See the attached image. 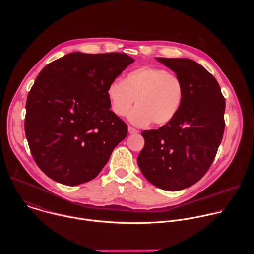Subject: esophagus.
<instances>
[{
    "instance_id": "1",
    "label": "esophagus",
    "mask_w": 254,
    "mask_h": 254,
    "mask_svg": "<svg viewBox=\"0 0 254 254\" xmlns=\"http://www.w3.org/2000/svg\"><path fill=\"white\" fill-rule=\"evenodd\" d=\"M128 132L130 133V134H134V133H137V130L135 129V128H133L132 127H128Z\"/></svg>"
}]
</instances>
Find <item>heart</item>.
Wrapping results in <instances>:
<instances>
[{"mask_svg": "<svg viewBox=\"0 0 254 254\" xmlns=\"http://www.w3.org/2000/svg\"><path fill=\"white\" fill-rule=\"evenodd\" d=\"M112 111L118 117L128 114L131 124L162 127L171 123L181 110L185 97L183 81L166 69L143 66L131 70L124 81L115 80L107 87Z\"/></svg>", "mask_w": 254, "mask_h": 254, "instance_id": "heart-1", "label": "heart"}]
</instances>
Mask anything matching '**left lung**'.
Instances as JSON below:
<instances>
[{
	"mask_svg": "<svg viewBox=\"0 0 254 254\" xmlns=\"http://www.w3.org/2000/svg\"><path fill=\"white\" fill-rule=\"evenodd\" d=\"M157 60L183 81L185 97L176 118L143 130L137 165L150 183L167 191L188 188L206 174L224 132L225 99L215 77L189 58Z\"/></svg>",
	"mask_w": 254,
	"mask_h": 254,
	"instance_id": "8db88e82",
	"label": "left lung"
}]
</instances>
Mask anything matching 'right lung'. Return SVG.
I'll use <instances>...</instances> for the list:
<instances>
[{"mask_svg": "<svg viewBox=\"0 0 254 254\" xmlns=\"http://www.w3.org/2000/svg\"><path fill=\"white\" fill-rule=\"evenodd\" d=\"M125 53H69L45 66L26 102L31 154L49 178L76 186L94 179L127 126L110 108L107 87L133 62Z\"/></svg>", "mask_w": 254, "mask_h": 254, "instance_id": "add662e5", "label": "right lung"}]
</instances>
